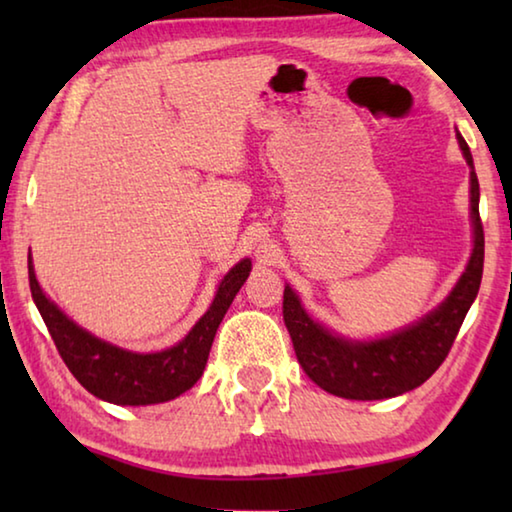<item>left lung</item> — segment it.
<instances>
[{"instance_id":"left-lung-1","label":"left lung","mask_w":512,"mask_h":512,"mask_svg":"<svg viewBox=\"0 0 512 512\" xmlns=\"http://www.w3.org/2000/svg\"><path fill=\"white\" fill-rule=\"evenodd\" d=\"M458 146L470 167L472 255L456 287L440 305L415 323L379 339H348L318 323L302 307L298 293L284 287L282 314L291 334L293 350L307 377L323 391L345 400H386L424 384L447 352L452 350L465 314L479 293L483 275V225L479 216V180L474 173L470 146L456 133Z\"/></svg>"}]
</instances>
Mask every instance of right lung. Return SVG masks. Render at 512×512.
<instances>
[{
	"instance_id": "right-lung-1",
	"label": "right lung",
	"mask_w": 512,
	"mask_h": 512,
	"mask_svg": "<svg viewBox=\"0 0 512 512\" xmlns=\"http://www.w3.org/2000/svg\"><path fill=\"white\" fill-rule=\"evenodd\" d=\"M250 268L253 262L248 257L232 266L219 282L210 309L196 320L185 339L160 352L124 350L76 325L42 291L31 257L29 284L33 302L45 320L60 357L85 391L110 404L146 406L176 400L201 379L216 329L248 280Z\"/></svg>"
}]
</instances>
